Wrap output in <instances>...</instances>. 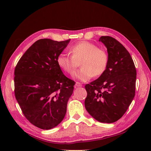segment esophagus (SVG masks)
<instances>
[{
    "instance_id": "34e87169",
    "label": "esophagus",
    "mask_w": 151,
    "mask_h": 151,
    "mask_svg": "<svg viewBox=\"0 0 151 151\" xmlns=\"http://www.w3.org/2000/svg\"><path fill=\"white\" fill-rule=\"evenodd\" d=\"M76 87H81V86H82V85H81V83H78V82H76Z\"/></svg>"
}]
</instances>
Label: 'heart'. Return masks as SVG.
<instances>
[{
	"instance_id": "1",
	"label": "heart",
	"mask_w": 151,
	"mask_h": 151,
	"mask_svg": "<svg viewBox=\"0 0 151 151\" xmlns=\"http://www.w3.org/2000/svg\"><path fill=\"white\" fill-rule=\"evenodd\" d=\"M71 55L61 53L58 55V66L67 74L72 75L81 62L82 68L74 74L76 78L86 82L92 77L99 76L106 70L108 55L104 50L88 42H83L70 48Z\"/></svg>"
}]
</instances>
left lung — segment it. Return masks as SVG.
I'll return each mask as SVG.
<instances>
[{
  "mask_svg": "<svg viewBox=\"0 0 151 151\" xmlns=\"http://www.w3.org/2000/svg\"><path fill=\"white\" fill-rule=\"evenodd\" d=\"M107 48L108 62L98 79L85 86L86 110L99 122L111 123L120 119L135 96L137 72L130 54L111 36L100 37Z\"/></svg>",
  "mask_w": 151,
  "mask_h": 151,
  "instance_id": "1",
  "label": "left lung"
}]
</instances>
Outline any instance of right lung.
<instances>
[{
	"mask_svg": "<svg viewBox=\"0 0 151 151\" xmlns=\"http://www.w3.org/2000/svg\"><path fill=\"white\" fill-rule=\"evenodd\" d=\"M70 40L36 41L15 67L17 101L26 119L41 129H51L63 120L74 91L75 82L63 74L57 62Z\"/></svg>",
	"mask_w": 151,
	"mask_h": 151,
	"instance_id": "add662e5",
	"label": "right lung"
}]
</instances>
